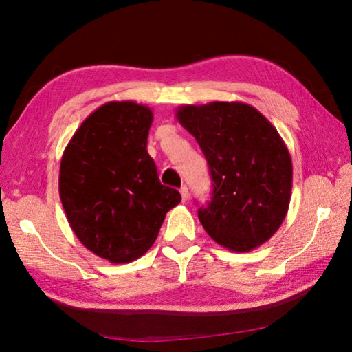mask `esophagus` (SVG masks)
I'll list each match as a JSON object with an SVG mask.
<instances>
[{"label":"esophagus","mask_w":352,"mask_h":352,"mask_svg":"<svg viewBox=\"0 0 352 352\" xmlns=\"http://www.w3.org/2000/svg\"><path fill=\"white\" fill-rule=\"evenodd\" d=\"M180 194H182V200L186 203L189 200V189H188V186H182Z\"/></svg>","instance_id":"34e87169"}]
</instances>
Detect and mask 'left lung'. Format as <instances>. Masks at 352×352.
<instances>
[{"label": "left lung", "instance_id": "8db88e82", "mask_svg": "<svg viewBox=\"0 0 352 352\" xmlns=\"http://www.w3.org/2000/svg\"><path fill=\"white\" fill-rule=\"evenodd\" d=\"M175 115L195 137L214 182L210 203L198 209L204 231L229 251L261 246L282 226L291 200L292 162L280 133L240 101L186 104Z\"/></svg>", "mask_w": 352, "mask_h": 352}]
</instances>
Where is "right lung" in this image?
Instances as JSON below:
<instances>
[{"label":"right lung","instance_id":"right-lung-1","mask_svg":"<svg viewBox=\"0 0 352 352\" xmlns=\"http://www.w3.org/2000/svg\"><path fill=\"white\" fill-rule=\"evenodd\" d=\"M154 113L135 101H109L82 121L60 164V198L82 246L129 263L154 245L168 210L182 201L163 186L148 154Z\"/></svg>","mask_w":352,"mask_h":352}]
</instances>
